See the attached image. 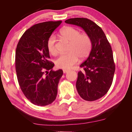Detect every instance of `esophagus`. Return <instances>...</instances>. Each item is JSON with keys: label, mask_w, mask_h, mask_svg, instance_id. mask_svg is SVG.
I'll return each mask as SVG.
<instances>
[{"label": "esophagus", "mask_w": 132, "mask_h": 132, "mask_svg": "<svg viewBox=\"0 0 132 132\" xmlns=\"http://www.w3.org/2000/svg\"><path fill=\"white\" fill-rule=\"evenodd\" d=\"M63 73H67V72H68V70H67V69H64L63 70Z\"/></svg>", "instance_id": "obj_1"}]
</instances>
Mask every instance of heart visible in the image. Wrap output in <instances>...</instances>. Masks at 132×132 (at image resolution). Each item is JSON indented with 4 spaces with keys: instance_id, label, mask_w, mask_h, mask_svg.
Returning a JSON list of instances; mask_svg holds the SVG:
<instances>
[{
    "instance_id": "1",
    "label": "heart",
    "mask_w": 132,
    "mask_h": 132,
    "mask_svg": "<svg viewBox=\"0 0 132 132\" xmlns=\"http://www.w3.org/2000/svg\"><path fill=\"white\" fill-rule=\"evenodd\" d=\"M61 37L69 42L68 48V53L60 55L55 60V65L58 68L68 69L71 68L79 61V57L84 59L87 57L92 48V41L88 35L82 34L75 28L66 26L60 31ZM47 49L52 54L57 53L56 38L51 36L47 42Z\"/></svg>"
}]
</instances>
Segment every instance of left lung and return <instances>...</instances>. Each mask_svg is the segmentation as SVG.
<instances>
[{
  "instance_id": "left-lung-1",
  "label": "left lung",
  "mask_w": 132,
  "mask_h": 132,
  "mask_svg": "<svg viewBox=\"0 0 132 132\" xmlns=\"http://www.w3.org/2000/svg\"><path fill=\"white\" fill-rule=\"evenodd\" d=\"M65 22L81 27L92 41L89 57L80 67L76 87L80 97L93 101L103 96L109 90L115 71L113 52L101 28L86 18L68 19Z\"/></svg>"
}]
</instances>
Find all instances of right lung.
<instances>
[{
    "mask_svg": "<svg viewBox=\"0 0 132 132\" xmlns=\"http://www.w3.org/2000/svg\"><path fill=\"white\" fill-rule=\"evenodd\" d=\"M62 21L37 23L27 30L16 49L15 69L20 87L26 97L34 105L46 106L57 95L58 85L63 74L62 69L52 70L47 42ZM50 70V72L47 71ZM47 72L44 75V71Z\"/></svg>",
    "mask_w": 132,
    "mask_h": 132,
    "instance_id": "1",
    "label": "right lung"
}]
</instances>
